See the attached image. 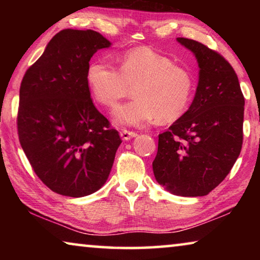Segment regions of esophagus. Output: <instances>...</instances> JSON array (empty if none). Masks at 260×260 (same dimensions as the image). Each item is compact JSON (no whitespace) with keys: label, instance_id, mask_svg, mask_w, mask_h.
I'll use <instances>...</instances> for the list:
<instances>
[{"label":"esophagus","instance_id":"obj_1","mask_svg":"<svg viewBox=\"0 0 260 260\" xmlns=\"http://www.w3.org/2000/svg\"><path fill=\"white\" fill-rule=\"evenodd\" d=\"M120 136L122 140H131L132 138H135V136H138V133L133 131H127V129H122L120 131Z\"/></svg>","mask_w":260,"mask_h":260}]
</instances>
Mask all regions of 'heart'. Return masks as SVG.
I'll return each instance as SVG.
<instances>
[{"mask_svg":"<svg viewBox=\"0 0 260 260\" xmlns=\"http://www.w3.org/2000/svg\"><path fill=\"white\" fill-rule=\"evenodd\" d=\"M86 76L95 100L107 108L116 107L134 87L135 100L114 111L119 125L139 126L155 118L162 124L175 121L192 98L191 72L149 47L125 51L118 69L107 60L91 61Z\"/></svg>","mask_w":260,"mask_h":260,"instance_id":"obj_1","label":"heart"}]
</instances>
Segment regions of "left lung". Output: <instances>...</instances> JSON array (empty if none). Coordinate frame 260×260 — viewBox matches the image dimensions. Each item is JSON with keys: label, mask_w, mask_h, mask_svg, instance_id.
<instances>
[{"label": "left lung", "mask_w": 260, "mask_h": 260, "mask_svg": "<svg viewBox=\"0 0 260 260\" xmlns=\"http://www.w3.org/2000/svg\"><path fill=\"white\" fill-rule=\"evenodd\" d=\"M177 40L196 56L199 86L188 111L158 135L152 169L167 191L204 196L223 181L240 155L244 96L225 57L191 39Z\"/></svg>", "instance_id": "1"}]
</instances>
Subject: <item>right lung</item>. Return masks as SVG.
Listing matches in <instances>:
<instances>
[{"mask_svg": "<svg viewBox=\"0 0 260 260\" xmlns=\"http://www.w3.org/2000/svg\"><path fill=\"white\" fill-rule=\"evenodd\" d=\"M110 45L95 30H60L21 80L20 146L39 179L59 195L99 190L121 143L94 105L86 76L93 55Z\"/></svg>", "mask_w": 260, "mask_h": 260, "instance_id": "add662e5", "label": "right lung"}]
</instances>
